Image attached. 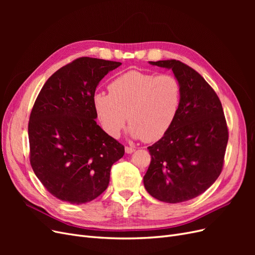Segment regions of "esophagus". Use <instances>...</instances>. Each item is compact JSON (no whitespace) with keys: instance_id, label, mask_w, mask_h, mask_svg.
Segmentation results:
<instances>
[{"instance_id":"1","label":"esophagus","mask_w":255,"mask_h":255,"mask_svg":"<svg viewBox=\"0 0 255 255\" xmlns=\"http://www.w3.org/2000/svg\"><path fill=\"white\" fill-rule=\"evenodd\" d=\"M125 150H126V153H127V154H132V153L135 151V149L132 148V146H126Z\"/></svg>"}]
</instances>
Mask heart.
I'll return each mask as SVG.
<instances>
[{"label": "heart", "mask_w": 255, "mask_h": 255, "mask_svg": "<svg viewBox=\"0 0 255 255\" xmlns=\"http://www.w3.org/2000/svg\"><path fill=\"white\" fill-rule=\"evenodd\" d=\"M109 91L97 92L92 103L102 128L114 138L128 119L130 137L155 141L172 127L181 107V84L171 74L132 70L113 80Z\"/></svg>", "instance_id": "heart-1"}]
</instances>
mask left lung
I'll return each instance as SVG.
<instances>
[{
    "label": "left lung",
    "instance_id": "8db88e82",
    "mask_svg": "<svg viewBox=\"0 0 255 255\" xmlns=\"http://www.w3.org/2000/svg\"><path fill=\"white\" fill-rule=\"evenodd\" d=\"M149 64L173 72L182 101L172 127L148 146L144 188L159 201L185 202L203 194L220 175L229 139L226 118L216 92L194 69L175 59Z\"/></svg>",
    "mask_w": 255,
    "mask_h": 255
}]
</instances>
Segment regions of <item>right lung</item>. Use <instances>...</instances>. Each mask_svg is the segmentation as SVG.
I'll return each instance as SVG.
<instances>
[{
	"label": "right lung",
	"mask_w": 255,
	"mask_h": 255,
	"mask_svg": "<svg viewBox=\"0 0 255 255\" xmlns=\"http://www.w3.org/2000/svg\"><path fill=\"white\" fill-rule=\"evenodd\" d=\"M121 63L81 57L45 82L30 113V165L54 197L92 201L107 188L125 146L97 125L92 99L104 76Z\"/></svg>",
	"instance_id": "1"
}]
</instances>
